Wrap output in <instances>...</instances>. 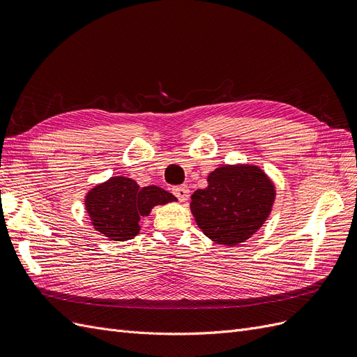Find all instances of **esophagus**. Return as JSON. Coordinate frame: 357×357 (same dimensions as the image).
<instances>
[{"label": "esophagus", "instance_id": "1", "mask_svg": "<svg viewBox=\"0 0 357 357\" xmlns=\"http://www.w3.org/2000/svg\"><path fill=\"white\" fill-rule=\"evenodd\" d=\"M174 194L176 195V197L181 200V202H187L190 199V188L187 185H179V187H175L174 190Z\"/></svg>", "mask_w": 357, "mask_h": 357}]
</instances>
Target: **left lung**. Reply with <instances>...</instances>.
<instances>
[{
  "label": "left lung",
  "instance_id": "left-lung-1",
  "mask_svg": "<svg viewBox=\"0 0 357 357\" xmlns=\"http://www.w3.org/2000/svg\"><path fill=\"white\" fill-rule=\"evenodd\" d=\"M275 200L268 175L254 165H225L208 176V187L191 195L195 222L218 245L243 243L266 224Z\"/></svg>",
  "mask_w": 357,
  "mask_h": 357
}]
</instances>
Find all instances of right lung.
<instances>
[{
    "instance_id": "add662e5",
    "label": "right lung",
    "mask_w": 357,
    "mask_h": 357,
    "mask_svg": "<svg viewBox=\"0 0 357 357\" xmlns=\"http://www.w3.org/2000/svg\"><path fill=\"white\" fill-rule=\"evenodd\" d=\"M176 200L160 187L141 188L132 178L111 176L89 190L84 204L96 231L109 240L126 241L139 234L141 216H148L154 206Z\"/></svg>"
}]
</instances>
